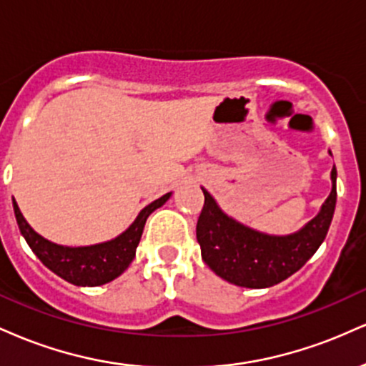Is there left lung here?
Here are the masks:
<instances>
[{"mask_svg": "<svg viewBox=\"0 0 366 366\" xmlns=\"http://www.w3.org/2000/svg\"><path fill=\"white\" fill-rule=\"evenodd\" d=\"M330 179L332 191L318 215L289 236H268L239 224L225 215L203 189L204 207L196 225L203 262L227 282L249 289L272 287L296 274L317 253L329 232L337 201L335 167Z\"/></svg>", "mask_w": 366, "mask_h": 366, "instance_id": "left-lung-1", "label": "left lung"}]
</instances>
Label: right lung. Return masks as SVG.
Returning a JSON list of instances; mask_svg holds the SVG:
<instances>
[{
    "label": "right lung",
    "mask_w": 366,
    "mask_h": 366,
    "mask_svg": "<svg viewBox=\"0 0 366 366\" xmlns=\"http://www.w3.org/2000/svg\"><path fill=\"white\" fill-rule=\"evenodd\" d=\"M170 196L172 192H167V194L158 197L157 201L149 203L146 208H142L136 220L132 222V225L125 232H122L119 237L107 242H99V244L79 247L54 244V242L39 236L20 213V208L15 199L14 212L20 234L25 237L29 247L34 251L37 258L53 274H56L63 280L74 285L96 287V285L112 282L113 279H117L127 270L130 262L136 256V249L141 241L146 220L154 209L163 207Z\"/></svg>",
    "instance_id": "obj_1"
}]
</instances>
